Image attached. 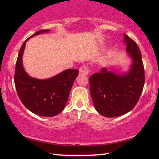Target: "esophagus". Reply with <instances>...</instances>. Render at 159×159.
I'll return each mask as SVG.
<instances>
[{
	"label": "esophagus",
	"mask_w": 159,
	"mask_h": 159,
	"mask_svg": "<svg viewBox=\"0 0 159 159\" xmlns=\"http://www.w3.org/2000/svg\"><path fill=\"white\" fill-rule=\"evenodd\" d=\"M79 73L81 75H88L90 73V70L87 66L83 65L80 67Z\"/></svg>",
	"instance_id": "34e87169"
}]
</instances>
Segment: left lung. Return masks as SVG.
<instances>
[{"label":"left lung","mask_w":159,"mask_h":159,"mask_svg":"<svg viewBox=\"0 0 159 159\" xmlns=\"http://www.w3.org/2000/svg\"><path fill=\"white\" fill-rule=\"evenodd\" d=\"M126 51L132 58L131 69L123 75L103 68L89 78L90 90L96 110L106 117H115L134 108L145 83L141 53L134 40L124 34Z\"/></svg>","instance_id":"obj_1"}]
</instances>
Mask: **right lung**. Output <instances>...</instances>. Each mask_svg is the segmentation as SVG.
<instances>
[{"instance_id": "1", "label": "right lung", "mask_w": 159, "mask_h": 159, "mask_svg": "<svg viewBox=\"0 0 159 159\" xmlns=\"http://www.w3.org/2000/svg\"><path fill=\"white\" fill-rule=\"evenodd\" d=\"M48 31L39 30L30 37ZM28 39L21 45L16 64L14 81L18 96L23 105L34 114L43 116H56L64 109L78 70L66 69L45 80L30 78L22 66V54Z\"/></svg>"}]
</instances>
